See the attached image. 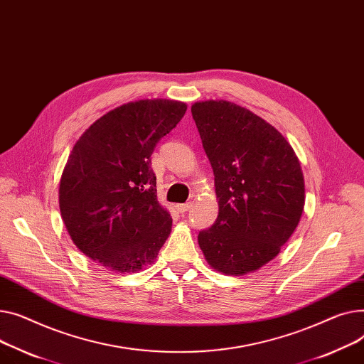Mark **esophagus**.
I'll return each mask as SVG.
<instances>
[{"label": "esophagus", "instance_id": "34e87169", "mask_svg": "<svg viewBox=\"0 0 364 364\" xmlns=\"http://www.w3.org/2000/svg\"><path fill=\"white\" fill-rule=\"evenodd\" d=\"M192 207V203H183V204H176V210L179 213H186L188 210H191Z\"/></svg>", "mask_w": 364, "mask_h": 364}]
</instances>
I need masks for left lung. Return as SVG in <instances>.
<instances>
[{"instance_id": "8db88e82", "label": "left lung", "mask_w": 364, "mask_h": 364, "mask_svg": "<svg viewBox=\"0 0 364 364\" xmlns=\"http://www.w3.org/2000/svg\"><path fill=\"white\" fill-rule=\"evenodd\" d=\"M215 173L219 216L198 233L207 263L245 274L273 260L304 208V176L292 146L272 124L229 101L191 107Z\"/></svg>"}]
</instances>
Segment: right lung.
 Masks as SVG:
<instances>
[{
  "label": "right lung",
  "instance_id": "right-lung-1",
  "mask_svg": "<svg viewBox=\"0 0 364 364\" xmlns=\"http://www.w3.org/2000/svg\"><path fill=\"white\" fill-rule=\"evenodd\" d=\"M186 104L139 100L92 123L75 144L60 179L58 203L75 245L116 272L151 264L172 230L157 201L151 154L176 127Z\"/></svg>",
  "mask_w": 364,
  "mask_h": 364
}]
</instances>
